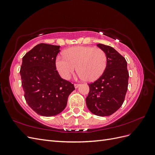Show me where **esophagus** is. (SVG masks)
Here are the masks:
<instances>
[{"label":"esophagus","mask_w":155,"mask_h":155,"mask_svg":"<svg viewBox=\"0 0 155 155\" xmlns=\"http://www.w3.org/2000/svg\"><path fill=\"white\" fill-rule=\"evenodd\" d=\"M79 84H74V87L76 88H78L79 87Z\"/></svg>","instance_id":"obj_1"}]
</instances>
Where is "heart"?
<instances>
[{
    "mask_svg": "<svg viewBox=\"0 0 155 155\" xmlns=\"http://www.w3.org/2000/svg\"><path fill=\"white\" fill-rule=\"evenodd\" d=\"M64 55L56 58L55 66L64 79H69L77 69L79 78L94 81L101 77L107 67V54L101 48L74 46L65 50Z\"/></svg>",
    "mask_w": 155,
    "mask_h": 155,
    "instance_id": "b5f03b06",
    "label": "heart"
}]
</instances>
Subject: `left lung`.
Segmentation results:
<instances>
[{
	"instance_id": "left-lung-1",
	"label": "left lung",
	"mask_w": 155,
	"mask_h": 155,
	"mask_svg": "<svg viewBox=\"0 0 155 155\" xmlns=\"http://www.w3.org/2000/svg\"><path fill=\"white\" fill-rule=\"evenodd\" d=\"M97 46L107 54V64L101 76L88 84L89 93L86 104L92 114L108 116L122 105L127 91L129 72L125 59L111 46Z\"/></svg>"
}]
</instances>
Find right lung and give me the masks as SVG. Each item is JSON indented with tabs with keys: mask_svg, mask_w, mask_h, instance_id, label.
<instances>
[{
	"mask_svg": "<svg viewBox=\"0 0 155 155\" xmlns=\"http://www.w3.org/2000/svg\"><path fill=\"white\" fill-rule=\"evenodd\" d=\"M60 46L41 43L22 58L20 74L27 104L37 114L53 116L67 106L73 84L61 78L55 59Z\"/></svg>",
	"mask_w": 155,
	"mask_h": 155,
	"instance_id": "obj_1",
	"label": "right lung"
}]
</instances>
